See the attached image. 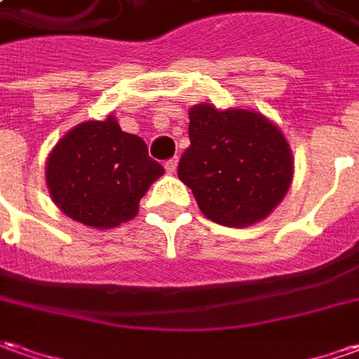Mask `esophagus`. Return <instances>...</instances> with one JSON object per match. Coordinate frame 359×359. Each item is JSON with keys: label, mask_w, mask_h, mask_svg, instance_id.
Segmentation results:
<instances>
[{"label": "esophagus", "mask_w": 359, "mask_h": 359, "mask_svg": "<svg viewBox=\"0 0 359 359\" xmlns=\"http://www.w3.org/2000/svg\"><path fill=\"white\" fill-rule=\"evenodd\" d=\"M175 170H177V156L170 158V160L165 162V172H168V174H174Z\"/></svg>", "instance_id": "34e87169"}]
</instances>
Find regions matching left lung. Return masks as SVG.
Listing matches in <instances>:
<instances>
[{"instance_id": "obj_1", "label": "left lung", "mask_w": 359, "mask_h": 359, "mask_svg": "<svg viewBox=\"0 0 359 359\" xmlns=\"http://www.w3.org/2000/svg\"><path fill=\"white\" fill-rule=\"evenodd\" d=\"M189 140L177 175L212 222L254 224L287 194L293 175L287 140L258 113L195 105L189 111Z\"/></svg>"}]
</instances>
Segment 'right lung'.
Wrapping results in <instances>:
<instances>
[{
	"mask_svg": "<svg viewBox=\"0 0 359 359\" xmlns=\"http://www.w3.org/2000/svg\"><path fill=\"white\" fill-rule=\"evenodd\" d=\"M162 174L164 168L148 156L147 142L123 133L113 115L72 128L46 162L54 203L93 229L130 221L142 195Z\"/></svg>",
	"mask_w": 359,
	"mask_h": 359,
	"instance_id": "right-lung-1",
	"label": "right lung"
}]
</instances>
